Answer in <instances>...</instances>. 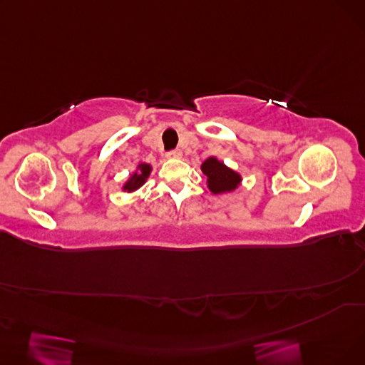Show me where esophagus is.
I'll return each instance as SVG.
<instances>
[{"mask_svg": "<svg viewBox=\"0 0 365 365\" xmlns=\"http://www.w3.org/2000/svg\"><path fill=\"white\" fill-rule=\"evenodd\" d=\"M182 157V150L180 149H173L167 152V158H180Z\"/></svg>", "mask_w": 365, "mask_h": 365, "instance_id": "34e87169", "label": "esophagus"}]
</instances>
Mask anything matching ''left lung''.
<instances>
[{"label": "left lung", "mask_w": 365, "mask_h": 365, "mask_svg": "<svg viewBox=\"0 0 365 365\" xmlns=\"http://www.w3.org/2000/svg\"><path fill=\"white\" fill-rule=\"evenodd\" d=\"M201 170L207 176L208 187L213 194H222V192H229V190H234L241 182L238 173L227 168L223 163L217 161L213 157L204 161V164L201 165Z\"/></svg>", "instance_id": "left-lung-1"}]
</instances>
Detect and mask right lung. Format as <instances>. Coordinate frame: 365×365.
<instances>
[{"instance_id":"1","label":"right lung","mask_w":365,"mask_h":365,"mask_svg":"<svg viewBox=\"0 0 365 365\" xmlns=\"http://www.w3.org/2000/svg\"><path fill=\"white\" fill-rule=\"evenodd\" d=\"M139 168H140L139 173H134V175L131 176V179L124 186V189L128 190V192H131V190H136L138 187H140L145 183V180L148 179V176H149V173H150V165L149 164H140Z\"/></svg>"}]
</instances>
